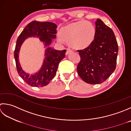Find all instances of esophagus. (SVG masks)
<instances>
[{
	"mask_svg": "<svg viewBox=\"0 0 131 131\" xmlns=\"http://www.w3.org/2000/svg\"><path fill=\"white\" fill-rule=\"evenodd\" d=\"M72 51V50L69 49V48H67V51H66V55H68L69 52H71Z\"/></svg>",
	"mask_w": 131,
	"mask_h": 131,
	"instance_id": "obj_1",
	"label": "esophagus"
}]
</instances>
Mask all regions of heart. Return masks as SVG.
Wrapping results in <instances>:
<instances>
[{"instance_id": "obj_1", "label": "heart", "mask_w": 131, "mask_h": 131, "mask_svg": "<svg viewBox=\"0 0 131 131\" xmlns=\"http://www.w3.org/2000/svg\"><path fill=\"white\" fill-rule=\"evenodd\" d=\"M60 33L61 36H57L59 42H63L64 39L69 41V45L73 49H82L94 41L96 28L90 21L80 20L63 27Z\"/></svg>"}]
</instances>
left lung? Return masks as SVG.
<instances>
[{
  "instance_id": "obj_1",
  "label": "left lung",
  "mask_w": 131,
  "mask_h": 131,
  "mask_svg": "<svg viewBox=\"0 0 131 131\" xmlns=\"http://www.w3.org/2000/svg\"><path fill=\"white\" fill-rule=\"evenodd\" d=\"M96 35L88 47L77 50L80 61L77 71L86 83L99 84L105 81L116 68L118 45L112 29L100 19L95 21Z\"/></svg>"
}]
</instances>
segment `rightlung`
Segmentation results:
<instances>
[{"mask_svg": "<svg viewBox=\"0 0 131 131\" xmlns=\"http://www.w3.org/2000/svg\"><path fill=\"white\" fill-rule=\"evenodd\" d=\"M57 25L50 22H40L33 21L26 25L17 39L14 57L17 72L26 84L31 86L43 87L49 84L54 78L58 67L59 63L66 57V50H55L49 47L45 50V57L42 67L38 72L29 74L23 70L18 60V54L21 45L30 37H38L45 46H49L52 39L56 38Z\"/></svg>", "mask_w": 131, "mask_h": 131, "instance_id": "add662e5", "label": "right lung"}]
</instances>
